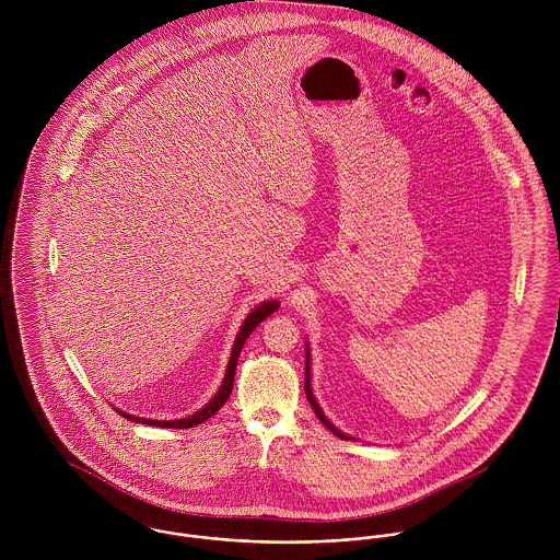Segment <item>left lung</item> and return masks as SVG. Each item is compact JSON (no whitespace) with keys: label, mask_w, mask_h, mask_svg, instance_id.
Returning a JSON list of instances; mask_svg holds the SVG:
<instances>
[{"label":"left lung","mask_w":560,"mask_h":560,"mask_svg":"<svg viewBox=\"0 0 560 560\" xmlns=\"http://www.w3.org/2000/svg\"><path fill=\"white\" fill-rule=\"evenodd\" d=\"M306 384H304V390H306V397H308V400H311V405H313V409H315V413H317V418H319L320 422L334 433V435H338L340 440H347V435L345 433H340L325 416H323V411H320L319 405H317V400H315V397H313V393H311V358H308V351H306V380H304Z\"/></svg>","instance_id":"obj_1"}]
</instances>
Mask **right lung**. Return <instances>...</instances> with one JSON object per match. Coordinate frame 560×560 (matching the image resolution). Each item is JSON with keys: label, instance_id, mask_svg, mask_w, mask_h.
I'll list each match as a JSON object with an SVG mask.
<instances>
[{"label": "right lung", "instance_id": "1", "mask_svg": "<svg viewBox=\"0 0 560 560\" xmlns=\"http://www.w3.org/2000/svg\"><path fill=\"white\" fill-rule=\"evenodd\" d=\"M278 302H265L260 304L258 308H254L247 319L243 320L241 325L240 334L235 338V345H233V353H231V360H229V369H226V375H224V382H222V388L218 390V395L213 399L209 400L200 411L187 416V418H180V420H149V418H138V416H131V413H125L120 409H116L122 418L127 420H133V422H142V424H153V427H161V429H189V427H196L205 420H209L233 393V382H235V369H237V360H240L241 347L245 345L247 336L252 334V329L260 323L262 319H267L271 313L278 311Z\"/></svg>", "mask_w": 560, "mask_h": 560}]
</instances>
